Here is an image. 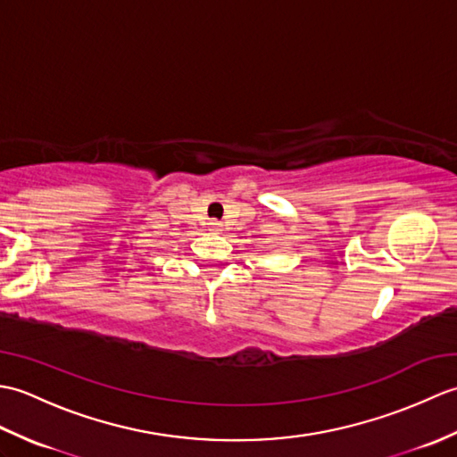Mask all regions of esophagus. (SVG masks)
<instances>
[{
    "label": "esophagus",
    "instance_id": "obj_1",
    "mask_svg": "<svg viewBox=\"0 0 457 457\" xmlns=\"http://www.w3.org/2000/svg\"><path fill=\"white\" fill-rule=\"evenodd\" d=\"M208 226H210L212 231H221V223H220L218 220H212V221L208 223Z\"/></svg>",
    "mask_w": 457,
    "mask_h": 457
}]
</instances>
